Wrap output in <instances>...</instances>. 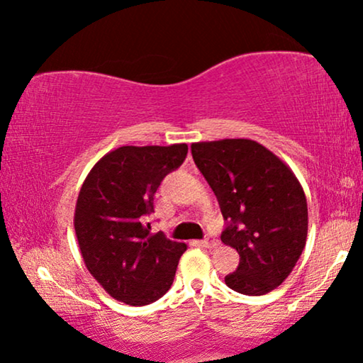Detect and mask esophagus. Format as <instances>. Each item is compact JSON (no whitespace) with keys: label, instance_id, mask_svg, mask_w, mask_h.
<instances>
[{"label":"esophagus","instance_id":"esophagus-1","mask_svg":"<svg viewBox=\"0 0 363 363\" xmlns=\"http://www.w3.org/2000/svg\"><path fill=\"white\" fill-rule=\"evenodd\" d=\"M200 246L208 247V250H213V247L218 246V240H215V238H213V236H208L206 240L200 241Z\"/></svg>","mask_w":363,"mask_h":363}]
</instances>
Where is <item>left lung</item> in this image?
I'll use <instances>...</instances> for the list:
<instances>
[{
    "label": "left lung",
    "instance_id": "8db88e82",
    "mask_svg": "<svg viewBox=\"0 0 363 363\" xmlns=\"http://www.w3.org/2000/svg\"><path fill=\"white\" fill-rule=\"evenodd\" d=\"M191 155L230 223L221 241L240 255L226 286L246 296L274 291L307 241V200L294 172L251 138L196 142Z\"/></svg>",
    "mask_w": 363,
    "mask_h": 363
}]
</instances>
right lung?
<instances>
[{"mask_svg":"<svg viewBox=\"0 0 363 363\" xmlns=\"http://www.w3.org/2000/svg\"><path fill=\"white\" fill-rule=\"evenodd\" d=\"M186 143L123 145L99 160L79 191L74 230L84 264L113 299L147 306L170 289L185 242L150 233L143 216L163 177L183 163Z\"/></svg>","mask_w":363,"mask_h":363,"instance_id":"obj_1","label":"right lung"}]
</instances>
